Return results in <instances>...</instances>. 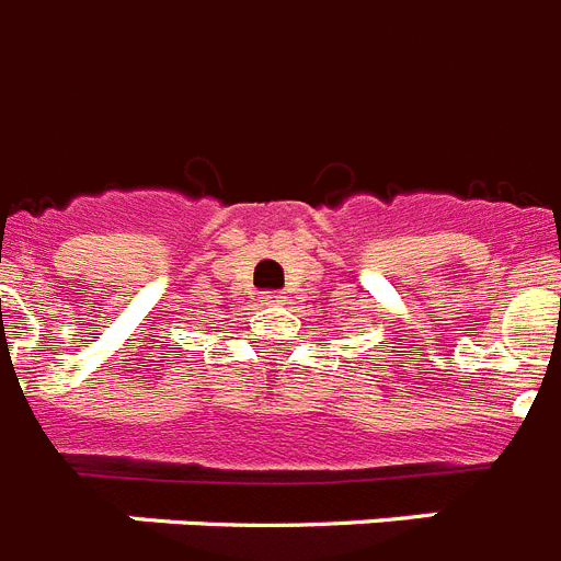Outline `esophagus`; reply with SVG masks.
Returning a JSON list of instances; mask_svg holds the SVG:
<instances>
[{
    "instance_id": "1",
    "label": "esophagus",
    "mask_w": 561,
    "mask_h": 561,
    "mask_svg": "<svg viewBox=\"0 0 561 561\" xmlns=\"http://www.w3.org/2000/svg\"><path fill=\"white\" fill-rule=\"evenodd\" d=\"M286 298L280 295V291H266L261 298V306H272V309H277V306H284Z\"/></svg>"
}]
</instances>
